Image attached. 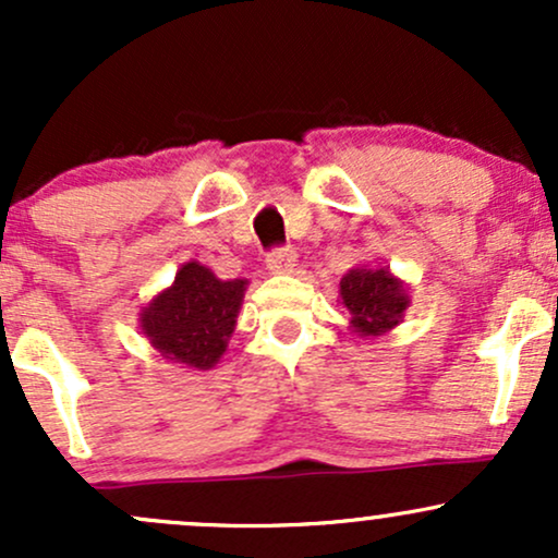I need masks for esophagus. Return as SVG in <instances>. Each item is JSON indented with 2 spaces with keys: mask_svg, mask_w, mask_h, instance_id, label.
I'll list each match as a JSON object with an SVG mask.
<instances>
[{
  "mask_svg": "<svg viewBox=\"0 0 558 558\" xmlns=\"http://www.w3.org/2000/svg\"><path fill=\"white\" fill-rule=\"evenodd\" d=\"M267 267H270L272 275H291L296 270V254L291 248H275V252L267 254Z\"/></svg>",
  "mask_w": 558,
  "mask_h": 558,
  "instance_id": "obj_1",
  "label": "esophagus"
}]
</instances>
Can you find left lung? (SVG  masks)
<instances>
[{"label":"left lung","instance_id":"8db88e82","mask_svg":"<svg viewBox=\"0 0 558 558\" xmlns=\"http://www.w3.org/2000/svg\"><path fill=\"white\" fill-rule=\"evenodd\" d=\"M341 304L349 312V328L362 338H375L403 323L412 306L409 286L388 267H354L341 278Z\"/></svg>","mask_w":558,"mask_h":558}]
</instances>
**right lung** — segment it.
Here are the masks:
<instances>
[{
  "instance_id": "obj_1",
  "label": "right lung",
  "mask_w": 558,
  "mask_h": 558,
  "mask_svg": "<svg viewBox=\"0 0 558 558\" xmlns=\"http://www.w3.org/2000/svg\"><path fill=\"white\" fill-rule=\"evenodd\" d=\"M248 280H220L196 259L138 312V328L159 356L189 369H213L226 354Z\"/></svg>"
}]
</instances>
